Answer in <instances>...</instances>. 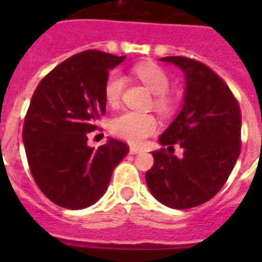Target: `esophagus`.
I'll use <instances>...</instances> for the list:
<instances>
[{
    "mask_svg": "<svg viewBox=\"0 0 262 262\" xmlns=\"http://www.w3.org/2000/svg\"><path fill=\"white\" fill-rule=\"evenodd\" d=\"M140 152H143V149L140 147H134V145H131V147H129V154L131 155L140 154Z\"/></svg>",
    "mask_w": 262,
    "mask_h": 262,
    "instance_id": "1",
    "label": "esophagus"
}]
</instances>
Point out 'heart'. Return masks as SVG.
<instances>
[{
	"mask_svg": "<svg viewBox=\"0 0 262 262\" xmlns=\"http://www.w3.org/2000/svg\"><path fill=\"white\" fill-rule=\"evenodd\" d=\"M134 73L143 84L156 94L155 106L159 111L168 114L173 107V98L166 90L169 89L170 80L166 72L154 62H140L134 67ZM126 80L119 72H114L105 82V99L110 106H117L120 102ZM111 131L128 143L139 144L157 129V120L154 115L147 113L127 110L117 115L111 120Z\"/></svg>",
	"mask_w": 262,
	"mask_h": 262,
	"instance_id": "heart-1",
	"label": "heart"
}]
</instances>
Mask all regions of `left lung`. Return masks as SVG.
Wrapping results in <instances>:
<instances>
[{"instance_id":"left-lung-1","label":"left lung","mask_w":262,"mask_h":262,"mask_svg":"<svg viewBox=\"0 0 262 262\" xmlns=\"http://www.w3.org/2000/svg\"><path fill=\"white\" fill-rule=\"evenodd\" d=\"M185 75L181 111L159 138L147 173L149 191L172 209H191L210 201L232 172L240 155L242 113L230 88L207 66L184 56H166ZM183 148L177 158L172 145Z\"/></svg>"}]
</instances>
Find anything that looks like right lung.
<instances>
[{
    "instance_id": "obj_1",
    "label": "right lung",
    "mask_w": 262,
    "mask_h": 262,
    "mask_svg": "<svg viewBox=\"0 0 262 262\" xmlns=\"http://www.w3.org/2000/svg\"><path fill=\"white\" fill-rule=\"evenodd\" d=\"M124 59L97 50L80 52L53 68L32 94L23 124L27 161L41 193L60 207L94 205L128 154L126 143L111 138L97 149L88 145V134L106 113L108 71Z\"/></svg>"
}]
</instances>
